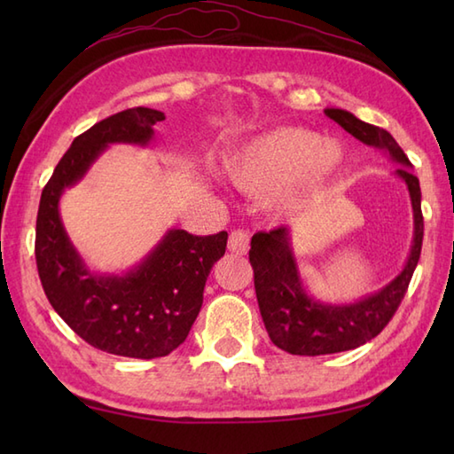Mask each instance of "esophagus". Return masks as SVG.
I'll list each match as a JSON object with an SVG mask.
<instances>
[{
  "instance_id": "obj_1",
  "label": "esophagus",
  "mask_w": 454,
  "mask_h": 454,
  "mask_svg": "<svg viewBox=\"0 0 454 454\" xmlns=\"http://www.w3.org/2000/svg\"><path fill=\"white\" fill-rule=\"evenodd\" d=\"M228 249L232 254H238V255L247 254V249H249L247 232H244V230H234V232L230 234V239H228Z\"/></svg>"
}]
</instances>
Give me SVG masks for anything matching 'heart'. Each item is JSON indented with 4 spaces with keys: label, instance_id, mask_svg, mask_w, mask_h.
<instances>
[{
    "label": "heart",
    "instance_id": "heart-1",
    "mask_svg": "<svg viewBox=\"0 0 454 454\" xmlns=\"http://www.w3.org/2000/svg\"><path fill=\"white\" fill-rule=\"evenodd\" d=\"M345 163L340 142L302 127H278L246 142L226 161L234 185L255 199L269 197L277 216H298L320 202Z\"/></svg>",
    "mask_w": 454,
    "mask_h": 454
}]
</instances>
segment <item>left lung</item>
Segmentation results:
<instances>
[{"label":"left lung","mask_w":454,"mask_h":454,"mask_svg":"<svg viewBox=\"0 0 454 454\" xmlns=\"http://www.w3.org/2000/svg\"><path fill=\"white\" fill-rule=\"evenodd\" d=\"M324 113L356 140L387 152L392 161L400 163L394 173L406 183L410 192L413 242L406 265L380 291L351 304H325L306 293L294 257L291 230L281 226L271 232H257L252 238L249 263L254 267L257 304L265 330L278 349L308 356L349 351L379 335L408 291L423 242L419 179L411 173V163L398 142L390 132L363 122L349 111L325 109Z\"/></svg>","instance_id":"obj_1"}]
</instances>
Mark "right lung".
Listing matches in <instances>:
<instances>
[{
	"label": "right lung",
	"mask_w": 454,
	"mask_h": 454,
	"mask_svg": "<svg viewBox=\"0 0 454 454\" xmlns=\"http://www.w3.org/2000/svg\"><path fill=\"white\" fill-rule=\"evenodd\" d=\"M163 119L161 111L137 107L80 134L43 189L36 216L35 255L48 302L95 349L132 359L166 356L187 340L228 234L192 236L171 228L130 271L93 273L67 238L58 205L64 189L82 181L105 148L148 146L153 124Z\"/></svg>",
	"instance_id": "right-lung-1"
}]
</instances>
